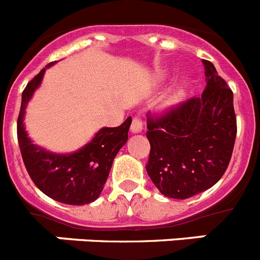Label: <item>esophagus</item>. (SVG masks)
I'll use <instances>...</instances> for the list:
<instances>
[{"instance_id": "1", "label": "esophagus", "mask_w": 260, "mask_h": 260, "mask_svg": "<svg viewBox=\"0 0 260 260\" xmlns=\"http://www.w3.org/2000/svg\"><path fill=\"white\" fill-rule=\"evenodd\" d=\"M130 130H132L133 134H139V133H142V130H143V123H142L141 117L135 116L134 118H133V122H132V126H130Z\"/></svg>"}]
</instances>
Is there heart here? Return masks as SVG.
Instances as JSON below:
<instances>
[{
	"instance_id": "b5f03b06",
	"label": "heart",
	"mask_w": 260,
	"mask_h": 260,
	"mask_svg": "<svg viewBox=\"0 0 260 260\" xmlns=\"http://www.w3.org/2000/svg\"><path fill=\"white\" fill-rule=\"evenodd\" d=\"M187 86H189V82L187 80H182L178 86H177V88L174 89L173 92L171 93V96L167 99V102H165V105H167L168 108H173L176 107V105L180 104L181 102L183 100V98H185V93H186V88H187Z\"/></svg>"
}]
</instances>
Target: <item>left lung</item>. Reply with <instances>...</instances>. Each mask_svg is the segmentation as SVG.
<instances>
[{
  "mask_svg": "<svg viewBox=\"0 0 260 260\" xmlns=\"http://www.w3.org/2000/svg\"><path fill=\"white\" fill-rule=\"evenodd\" d=\"M206 89L158 118H148L146 169L168 198L187 199L225 173L237 134L233 92L212 62L203 59Z\"/></svg>",
  "mask_w": 260,
  "mask_h": 260,
  "instance_id": "obj_1",
  "label": "left lung"
}]
</instances>
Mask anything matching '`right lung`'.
Segmentation results:
<instances>
[{
  "mask_svg": "<svg viewBox=\"0 0 260 260\" xmlns=\"http://www.w3.org/2000/svg\"><path fill=\"white\" fill-rule=\"evenodd\" d=\"M47 68L27 84L22 93L17 132L23 162L34 183L49 198L71 206L92 203L104 189L114 157L127 142L132 117L117 127L100 128L75 152L56 153L38 146L27 134L23 121L27 104L40 87Z\"/></svg>",
  "mask_w": 260,
  "mask_h": 260,
  "instance_id": "obj_1",
  "label": "right lung"
}]
</instances>
